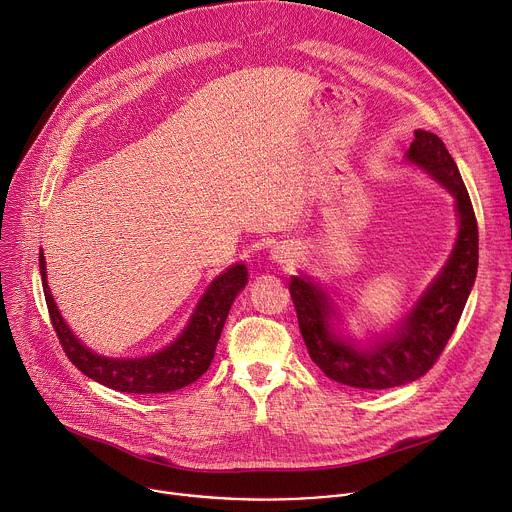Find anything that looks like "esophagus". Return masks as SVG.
Listing matches in <instances>:
<instances>
[{"label": "esophagus", "mask_w": 512, "mask_h": 512, "mask_svg": "<svg viewBox=\"0 0 512 512\" xmlns=\"http://www.w3.org/2000/svg\"><path fill=\"white\" fill-rule=\"evenodd\" d=\"M271 257H273V261H277L282 267H292V265L298 261V253H296V249L290 247V245L275 247V249L271 251Z\"/></svg>", "instance_id": "obj_1"}]
</instances>
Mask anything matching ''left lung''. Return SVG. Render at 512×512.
Returning a JSON list of instances; mask_svg holds the SVG:
<instances>
[{
    "label": "left lung",
    "mask_w": 512,
    "mask_h": 512,
    "mask_svg": "<svg viewBox=\"0 0 512 512\" xmlns=\"http://www.w3.org/2000/svg\"><path fill=\"white\" fill-rule=\"evenodd\" d=\"M406 157L427 169L453 194L459 216L455 249L441 275L416 302L396 335L374 349H355L331 331V302L308 277H292L290 294L300 333L312 361L331 380L363 390H386L410 384L437 363L451 339L478 271V222L470 194L443 141L427 130H416Z\"/></svg>",
    "instance_id": "left-lung-1"
}]
</instances>
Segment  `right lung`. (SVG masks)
<instances>
[{
	"label": "right lung",
	"mask_w": 512,
	"mask_h": 512,
	"mask_svg": "<svg viewBox=\"0 0 512 512\" xmlns=\"http://www.w3.org/2000/svg\"><path fill=\"white\" fill-rule=\"evenodd\" d=\"M38 263L46 308L69 361L87 378L128 394H165L196 382L210 367L228 310L247 284V267L243 263L226 269L210 284L188 327L169 347L141 359H108L91 353L69 331L46 284L42 249Z\"/></svg>",
	"instance_id": "1"
}]
</instances>
